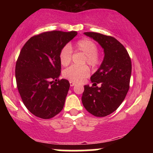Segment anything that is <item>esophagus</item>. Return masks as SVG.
I'll return each mask as SVG.
<instances>
[{"instance_id":"obj_1","label":"esophagus","mask_w":153,"mask_h":153,"mask_svg":"<svg viewBox=\"0 0 153 153\" xmlns=\"http://www.w3.org/2000/svg\"><path fill=\"white\" fill-rule=\"evenodd\" d=\"M70 85H71V87H73V86H74V85H75V82L71 81V82H70Z\"/></svg>"}]
</instances>
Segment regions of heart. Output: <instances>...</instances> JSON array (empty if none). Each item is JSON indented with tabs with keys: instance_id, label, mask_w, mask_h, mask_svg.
Returning a JSON list of instances; mask_svg holds the SVG:
<instances>
[{
	"instance_id": "obj_1",
	"label": "heart",
	"mask_w": 153,
	"mask_h": 153,
	"mask_svg": "<svg viewBox=\"0 0 153 153\" xmlns=\"http://www.w3.org/2000/svg\"><path fill=\"white\" fill-rule=\"evenodd\" d=\"M75 48L85 54L82 64L87 63L91 68H96L100 63V57L97 54L98 47L92 40L82 39L75 44ZM72 58V49L69 45H66L59 52V61L63 66L70 64ZM89 75V70L87 66L72 65L63 71V76L72 82H80Z\"/></svg>"
}]
</instances>
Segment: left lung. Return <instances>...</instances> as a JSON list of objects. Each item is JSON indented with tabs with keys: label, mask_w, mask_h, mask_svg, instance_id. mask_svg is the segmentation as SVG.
I'll use <instances>...</instances> for the list:
<instances>
[{
	"label": "left lung",
	"mask_w": 153,
	"mask_h": 153,
	"mask_svg": "<svg viewBox=\"0 0 153 153\" xmlns=\"http://www.w3.org/2000/svg\"><path fill=\"white\" fill-rule=\"evenodd\" d=\"M84 34L101 45L104 57L91 77L92 86L84 85L82 103L95 117H106L117 110L127 96L131 73V59L125 47L115 38L96 32ZM99 83L100 87L96 85Z\"/></svg>",
	"instance_id": "1"
}]
</instances>
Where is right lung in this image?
<instances>
[{
    "mask_svg": "<svg viewBox=\"0 0 153 153\" xmlns=\"http://www.w3.org/2000/svg\"><path fill=\"white\" fill-rule=\"evenodd\" d=\"M77 34L47 31L31 37L21 50L15 69L17 88L24 104L36 117L51 119L64 107L70 82L57 80L59 52Z\"/></svg>",
    "mask_w": 153,
    "mask_h": 153,
    "instance_id": "add662e5",
    "label": "right lung"
}]
</instances>
